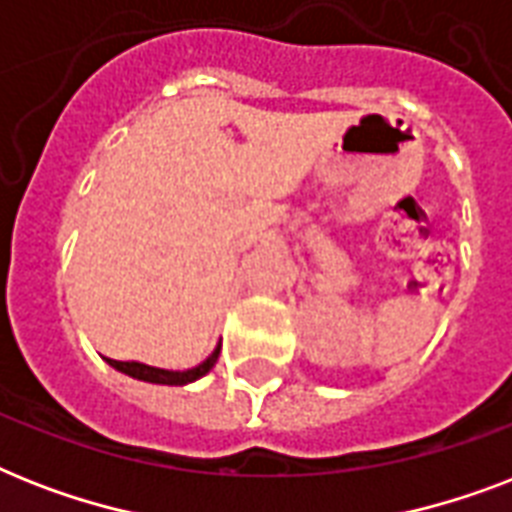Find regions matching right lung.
Wrapping results in <instances>:
<instances>
[{
	"label": "right lung",
	"instance_id": "obj_1",
	"mask_svg": "<svg viewBox=\"0 0 512 512\" xmlns=\"http://www.w3.org/2000/svg\"><path fill=\"white\" fill-rule=\"evenodd\" d=\"M217 356H220V345L212 350V356L207 361H201L199 366H193L188 372H170V369H156V366H148V364H138V361H114V358H106L108 364L119 369V372L130 374L135 380H143V382H156V385H188V382L199 380L204 374L217 364Z\"/></svg>",
	"mask_w": 512,
	"mask_h": 512
}]
</instances>
